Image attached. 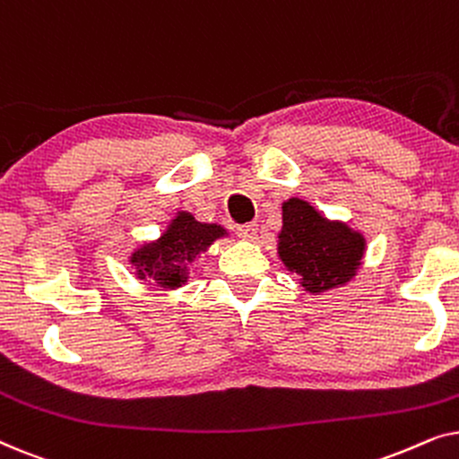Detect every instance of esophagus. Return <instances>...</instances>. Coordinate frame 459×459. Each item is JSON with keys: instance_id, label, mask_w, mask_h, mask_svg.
<instances>
[{"instance_id": "34e87169", "label": "esophagus", "mask_w": 459, "mask_h": 459, "mask_svg": "<svg viewBox=\"0 0 459 459\" xmlns=\"http://www.w3.org/2000/svg\"><path fill=\"white\" fill-rule=\"evenodd\" d=\"M256 234H259V225L256 223H247V225H240V228H238V236L247 242L256 240Z\"/></svg>"}]
</instances>
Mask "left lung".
Returning <instances> with one entry per match:
<instances>
[{
    "instance_id": "obj_1",
    "label": "left lung",
    "mask_w": 459,
    "mask_h": 459,
    "mask_svg": "<svg viewBox=\"0 0 459 459\" xmlns=\"http://www.w3.org/2000/svg\"><path fill=\"white\" fill-rule=\"evenodd\" d=\"M368 240L347 221L325 217L307 200L292 196L281 204L278 256L286 272L297 273L309 294L341 290L359 273Z\"/></svg>"
}]
</instances>
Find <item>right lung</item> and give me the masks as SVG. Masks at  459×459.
<instances>
[{
  "label": "right lung",
  "instance_id": "obj_1",
  "mask_svg": "<svg viewBox=\"0 0 459 459\" xmlns=\"http://www.w3.org/2000/svg\"><path fill=\"white\" fill-rule=\"evenodd\" d=\"M230 231L217 223H203L190 211H178L154 240L142 242L127 256L134 275L148 286L178 290L190 281V267Z\"/></svg>",
  "mask_w": 459,
  "mask_h": 459
}]
</instances>
